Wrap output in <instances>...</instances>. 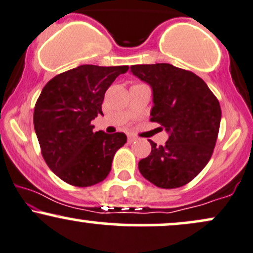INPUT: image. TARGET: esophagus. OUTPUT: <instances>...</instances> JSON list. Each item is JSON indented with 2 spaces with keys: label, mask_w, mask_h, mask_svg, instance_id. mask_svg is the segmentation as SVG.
Here are the masks:
<instances>
[{
  "label": "esophagus",
  "mask_w": 253,
  "mask_h": 253,
  "mask_svg": "<svg viewBox=\"0 0 253 253\" xmlns=\"http://www.w3.org/2000/svg\"><path fill=\"white\" fill-rule=\"evenodd\" d=\"M127 139H128V142H129V144H130V142L135 141V140H136V136H134V135H132V134H129L128 136H127Z\"/></svg>",
  "instance_id": "esophagus-1"
}]
</instances>
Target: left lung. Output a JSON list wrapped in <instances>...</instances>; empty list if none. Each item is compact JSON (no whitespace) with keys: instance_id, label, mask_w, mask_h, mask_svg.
<instances>
[{"instance_id":"8db88e82","label":"left lung","mask_w":253,"mask_h":253,"mask_svg":"<svg viewBox=\"0 0 253 253\" xmlns=\"http://www.w3.org/2000/svg\"><path fill=\"white\" fill-rule=\"evenodd\" d=\"M130 72L152 87L151 121L169 133L164 146L148 140L151 154L139 161V171L160 188L184 186L213 153L221 119L217 96L194 73L169 63L134 65Z\"/></svg>"}]
</instances>
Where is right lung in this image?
I'll return each instance as SVG.
<instances>
[{"label":"right lung","instance_id":"1","mask_svg":"<svg viewBox=\"0 0 253 253\" xmlns=\"http://www.w3.org/2000/svg\"><path fill=\"white\" fill-rule=\"evenodd\" d=\"M128 66L82 65L47 82L34 108V128L48 167L67 184L88 187L105 180L125 133L93 132L106 90Z\"/></svg>","mask_w":253,"mask_h":253}]
</instances>
